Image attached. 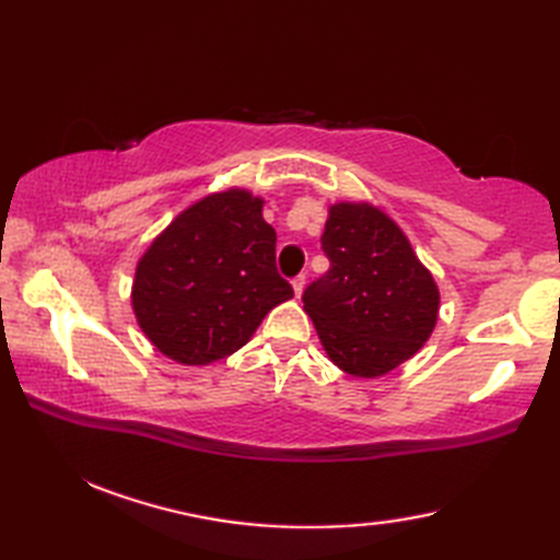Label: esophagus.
Listing matches in <instances>:
<instances>
[{
	"label": "esophagus",
	"instance_id": "34e87169",
	"mask_svg": "<svg viewBox=\"0 0 560 560\" xmlns=\"http://www.w3.org/2000/svg\"><path fill=\"white\" fill-rule=\"evenodd\" d=\"M303 289H305V277H303V273H299V277L293 279V293H295V299H301Z\"/></svg>",
	"mask_w": 560,
	"mask_h": 560
}]
</instances>
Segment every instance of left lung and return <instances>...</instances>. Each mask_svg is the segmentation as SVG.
Listing matches in <instances>:
<instances>
[{
  "mask_svg": "<svg viewBox=\"0 0 560 560\" xmlns=\"http://www.w3.org/2000/svg\"><path fill=\"white\" fill-rule=\"evenodd\" d=\"M329 271L303 293L317 337L343 373L380 377L419 351L438 323L440 293L385 211L339 201L323 233Z\"/></svg>",
  "mask_w": 560,
  "mask_h": 560,
  "instance_id": "1",
  "label": "left lung"
}]
</instances>
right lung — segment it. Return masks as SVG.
I'll list each match as a JSON object with an SVG mask.
<instances>
[{
  "label": "right lung",
  "instance_id": "obj_1",
  "mask_svg": "<svg viewBox=\"0 0 560 560\" xmlns=\"http://www.w3.org/2000/svg\"><path fill=\"white\" fill-rule=\"evenodd\" d=\"M261 201L229 189L195 201L139 259L132 307L141 331L168 359L207 365L249 341L293 289L277 271V231Z\"/></svg>",
  "mask_w": 560,
  "mask_h": 560
}]
</instances>
